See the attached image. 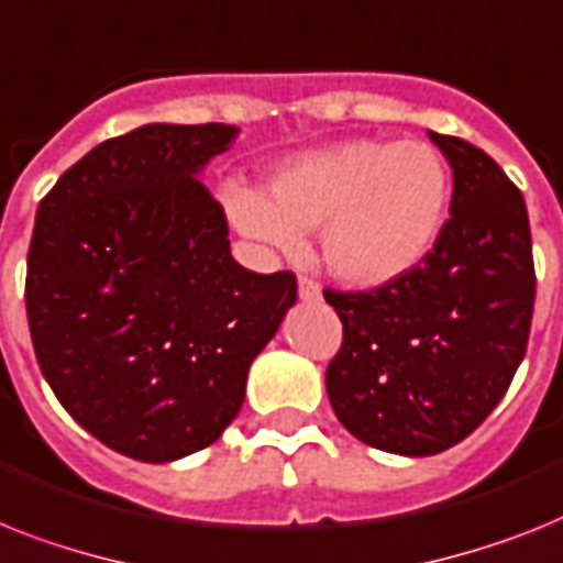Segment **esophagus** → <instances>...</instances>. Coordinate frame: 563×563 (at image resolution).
Here are the masks:
<instances>
[{
    "instance_id": "esophagus-1",
    "label": "esophagus",
    "mask_w": 563,
    "mask_h": 563,
    "mask_svg": "<svg viewBox=\"0 0 563 563\" xmlns=\"http://www.w3.org/2000/svg\"><path fill=\"white\" fill-rule=\"evenodd\" d=\"M297 291H300V300H320V283L314 277H306L300 274V280H297Z\"/></svg>"
}]
</instances>
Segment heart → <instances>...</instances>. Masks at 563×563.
Instances as JSON below:
<instances>
[{"label":"heart","mask_w":563,"mask_h":563,"mask_svg":"<svg viewBox=\"0 0 563 563\" xmlns=\"http://www.w3.org/2000/svg\"><path fill=\"white\" fill-rule=\"evenodd\" d=\"M243 234L283 252L320 229V252L340 280L375 289L418 268L450 209V168L420 140H352L286 163L268 197L225 194Z\"/></svg>","instance_id":"heart-1"}]
</instances>
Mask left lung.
<instances>
[{"label": "left lung", "mask_w": 563, "mask_h": 563, "mask_svg": "<svg viewBox=\"0 0 563 563\" xmlns=\"http://www.w3.org/2000/svg\"><path fill=\"white\" fill-rule=\"evenodd\" d=\"M429 136L455 179L429 257L386 286L323 289L343 323L325 369L334 415L395 455L450 450L484 423L521 366L536 306L521 188L461 136Z\"/></svg>", "instance_id": "left-lung-1"}]
</instances>
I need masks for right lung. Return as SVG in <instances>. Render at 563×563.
<instances>
[{"instance_id":"obj_1","label":"right lung","mask_w":563,"mask_h":563,"mask_svg":"<svg viewBox=\"0 0 563 563\" xmlns=\"http://www.w3.org/2000/svg\"><path fill=\"white\" fill-rule=\"evenodd\" d=\"M231 125H143L74 163L36 209L25 306L40 369L79 427L145 464L238 418L249 366L297 300L295 272L231 257L194 179Z\"/></svg>"}]
</instances>
